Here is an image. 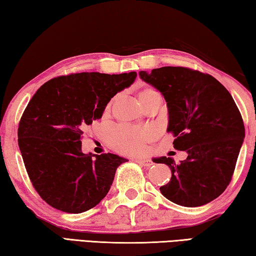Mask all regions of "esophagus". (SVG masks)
Listing matches in <instances>:
<instances>
[{
  "mask_svg": "<svg viewBox=\"0 0 256 256\" xmlns=\"http://www.w3.org/2000/svg\"><path fill=\"white\" fill-rule=\"evenodd\" d=\"M136 162L140 164L141 166H144V167H150L154 164V162H151L150 159H136Z\"/></svg>",
  "mask_w": 256,
  "mask_h": 256,
  "instance_id": "1",
  "label": "esophagus"
}]
</instances>
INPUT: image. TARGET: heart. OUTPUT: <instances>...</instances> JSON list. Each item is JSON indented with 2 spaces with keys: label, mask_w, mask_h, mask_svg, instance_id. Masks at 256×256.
<instances>
[{
  "label": "heart",
  "mask_w": 256,
  "mask_h": 256,
  "mask_svg": "<svg viewBox=\"0 0 256 256\" xmlns=\"http://www.w3.org/2000/svg\"><path fill=\"white\" fill-rule=\"evenodd\" d=\"M159 94L152 86H144L138 90V100L140 104L146 102L149 97ZM114 98L108 100L104 107V115L110 114L112 110ZM152 138V132L146 128H132V126H120L112 133V146L125 154H140L144 149L146 144Z\"/></svg>",
  "instance_id": "b5f03b06"
}]
</instances>
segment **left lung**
Returning <instances> with one entry per match:
<instances>
[{
    "label": "left lung",
    "mask_w": 256,
    "mask_h": 256,
    "mask_svg": "<svg viewBox=\"0 0 256 256\" xmlns=\"http://www.w3.org/2000/svg\"><path fill=\"white\" fill-rule=\"evenodd\" d=\"M141 79L162 94L175 136L174 148L188 158L156 159L170 168L172 178L160 188L168 200L183 206H200L218 198L232 178L245 136L240 112L232 94L208 73L183 66L140 72Z\"/></svg>",
    "instance_id": "8db88e82"
}]
</instances>
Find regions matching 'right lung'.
Returning <instances> with one entry per match:
<instances>
[{
    "instance_id": "1",
    "label": "right lung",
    "mask_w": 256,
    "mask_h": 256,
    "mask_svg": "<svg viewBox=\"0 0 256 256\" xmlns=\"http://www.w3.org/2000/svg\"><path fill=\"white\" fill-rule=\"evenodd\" d=\"M136 76V72L71 73L45 82L30 99L19 122L18 144L30 182L47 204L81 214L106 196L126 159L84 154L81 138L108 100Z\"/></svg>"
}]
</instances>
